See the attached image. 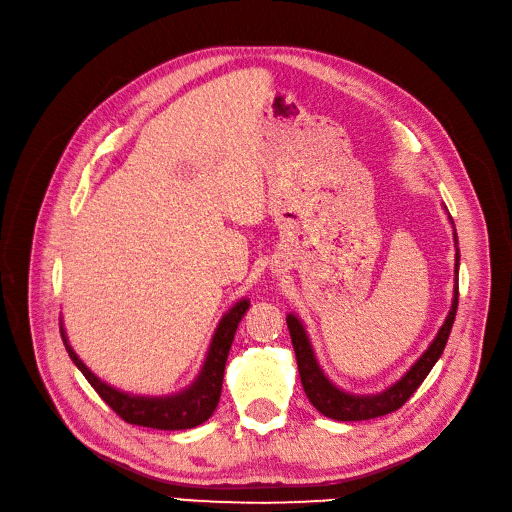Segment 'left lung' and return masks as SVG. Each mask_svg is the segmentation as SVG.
Returning <instances> with one entry per match:
<instances>
[{
    "instance_id": "left-lung-1",
    "label": "left lung",
    "mask_w": 512,
    "mask_h": 512,
    "mask_svg": "<svg viewBox=\"0 0 512 512\" xmlns=\"http://www.w3.org/2000/svg\"><path fill=\"white\" fill-rule=\"evenodd\" d=\"M452 222V218H450ZM454 242H459L454 232ZM459 249H456V257H454V297H452V307L450 313L446 317V321L442 324L438 336L434 338V342L427 346V351L417 359V363L402 375V378L392 384L388 390L380 392V394H348L340 388H336L326 375L321 371L313 348L309 342V336L303 328L301 321L288 315L286 324L290 330V338H292V348L294 355H297V365H299V375H301V384L303 390L307 394V398L311 400V405L330 419L336 421H365V419H375L388 415L392 411H398L405 402L411 398V394L421 386V382L427 378V373L432 371V367L436 365V361L440 359V355L444 353V346L448 342L454 317H456V307H459Z\"/></svg>"
}]
</instances>
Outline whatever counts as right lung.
<instances>
[{
    "mask_svg": "<svg viewBox=\"0 0 512 512\" xmlns=\"http://www.w3.org/2000/svg\"><path fill=\"white\" fill-rule=\"evenodd\" d=\"M247 309H249V301L242 299L222 317L220 326L215 330L213 340L209 344L207 359L201 367L199 378L186 390L172 396H132L107 386L97 378L95 373H91L89 367L72 351L64 328H60V332H62L66 351L74 361V365L83 371L87 382L95 388V392L107 402V405L114 409L116 415H120L126 423H132V425L170 429V432H174V429H191L201 425L213 415L215 407H218L226 359L230 353L236 328L240 324L242 315L247 313Z\"/></svg>",
    "mask_w": 512,
    "mask_h": 512,
    "instance_id": "right-lung-1",
    "label": "right lung"
}]
</instances>
